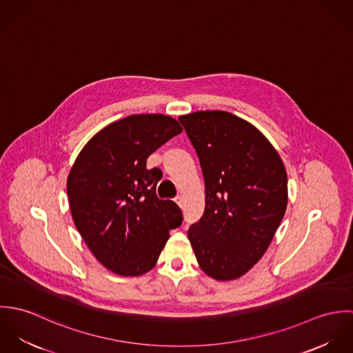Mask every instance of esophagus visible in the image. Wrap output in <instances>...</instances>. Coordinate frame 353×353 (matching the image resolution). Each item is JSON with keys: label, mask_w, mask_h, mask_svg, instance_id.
Returning <instances> with one entry per match:
<instances>
[{"label": "esophagus", "mask_w": 353, "mask_h": 353, "mask_svg": "<svg viewBox=\"0 0 353 353\" xmlns=\"http://www.w3.org/2000/svg\"><path fill=\"white\" fill-rule=\"evenodd\" d=\"M175 202H176V203H178L181 208L183 206V199H182L181 196H176V197H175Z\"/></svg>", "instance_id": "obj_1"}]
</instances>
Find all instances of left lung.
<instances>
[{"mask_svg": "<svg viewBox=\"0 0 353 353\" xmlns=\"http://www.w3.org/2000/svg\"><path fill=\"white\" fill-rule=\"evenodd\" d=\"M201 164L205 210L188 236L203 273L242 277L268 250L287 209L284 163L250 122L227 111L181 115Z\"/></svg>", "mask_w": 353, "mask_h": 353, "instance_id": "left-lung-1", "label": "left lung"}]
</instances>
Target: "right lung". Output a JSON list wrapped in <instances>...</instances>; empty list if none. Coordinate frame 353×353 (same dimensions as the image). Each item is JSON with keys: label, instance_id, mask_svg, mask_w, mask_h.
I'll return each instance as SVG.
<instances>
[{"label": "right lung", "instance_id": "right-lung-1", "mask_svg": "<svg viewBox=\"0 0 353 353\" xmlns=\"http://www.w3.org/2000/svg\"><path fill=\"white\" fill-rule=\"evenodd\" d=\"M176 119L136 114L98 132L70 168L66 190L77 231L101 265L119 276H141L156 265L182 224L171 200H159L163 174L147 168L150 154L179 134Z\"/></svg>", "mask_w": 353, "mask_h": 353}]
</instances>
